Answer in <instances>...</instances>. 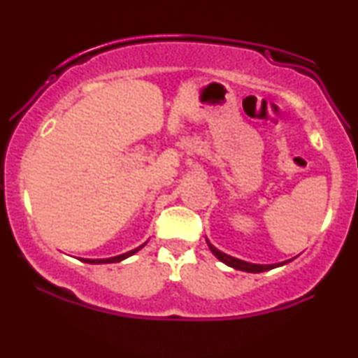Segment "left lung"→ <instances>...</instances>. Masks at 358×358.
<instances>
[{"mask_svg": "<svg viewBox=\"0 0 358 358\" xmlns=\"http://www.w3.org/2000/svg\"><path fill=\"white\" fill-rule=\"evenodd\" d=\"M208 248L213 252V256L217 259H220L224 264L231 266L234 269H239V271H245V273H264V271H269V269H274L278 268V266H282L286 264V262H282V264H269V266H262V264H250V262H245V261H241V259H236L232 256H227V254L220 252L219 249H215L213 245L208 244Z\"/></svg>", "mask_w": 358, "mask_h": 358, "instance_id": "1", "label": "left lung"}]
</instances>
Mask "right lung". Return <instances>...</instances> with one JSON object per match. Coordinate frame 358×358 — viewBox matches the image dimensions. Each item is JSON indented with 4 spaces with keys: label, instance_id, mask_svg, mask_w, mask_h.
I'll return each mask as SVG.
<instances>
[{
    "label": "right lung",
    "instance_id": "obj_1",
    "mask_svg": "<svg viewBox=\"0 0 358 358\" xmlns=\"http://www.w3.org/2000/svg\"><path fill=\"white\" fill-rule=\"evenodd\" d=\"M143 245H145V244H143ZM143 245H139L138 249L129 250V252H126V254H121V256L109 257V259H84V262H89V264H108V262H119V261H122V259H126V257L133 256V254H134V252H138V250L141 249Z\"/></svg>",
    "mask_w": 358,
    "mask_h": 358
}]
</instances>
